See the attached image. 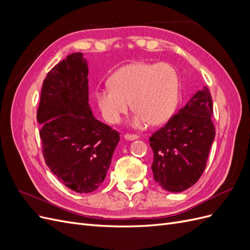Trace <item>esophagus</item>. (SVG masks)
I'll return each instance as SVG.
<instances>
[{
  "mask_svg": "<svg viewBox=\"0 0 250 250\" xmlns=\"http://www.w3.org/2000/svg\"><path fill=\"white\" fill-rule=\"evenodd\" d=\"M124 139L128 140V141H134V140H138L139 137L137 134H129V133H126L124 135Z\"/></svg>",
  "mask_w": 250,
  "mask_h": 250,
  "instance_id": "1",
  "label": "esophagus"
}]
</instances>
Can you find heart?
<instances>
[{"instance_id":"b5f03b06","label":"heart","mask_w":250,"mask_h":250,"mask_svg":"<svg viewBox=\"0 0 250 250\" xmlns=\"http://www.w3.org/2000/svg\"><path fill=\"white\" fill-rule=\"evenodd\" d=\"M109 86L97 90L96 99L104 119L119 123L129 108L135 111L134 127L147 122L158 125L167 121L178 102L179 76L167 62H134L111 75Z\"/></svg>"}]
</instances>
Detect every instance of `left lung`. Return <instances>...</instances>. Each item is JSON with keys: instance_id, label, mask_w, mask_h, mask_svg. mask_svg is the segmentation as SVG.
I'll use <instances>...</instances> for the list:
<instances>
[{"instance_id": "left-lung-1", "label": "left lung", "mask_w": 250, "mask_h": 250, "mask_svg": "<svg viewBox=\"0 0 250 250\" xmlns=\"http://www.w3.org/2000/svg\"><path fill=\"white\" fill-rule=\"evenodd\" d=\"M211 117L213 100L204 86L150 137L154 153L151 169L166 191L183 192L201 177L216 134Z\"/></svg>"}]
</instances>
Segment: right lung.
Masks as SVG:
<instances>
[{
    "label": "right lung",
    "instance_id": "1",
    "mask_svg": "<svg viewBox=\"0 0 250 250\" xmlns=\"http://www.w3.org/2000/svg\"><path fill=\"white\" fill-rule=\"evenodd\" d=\"M87 75L82 53H72L48 73L37 109L44 162L77 193L100 187L120 141L119 132L93 116Z\"/></svg>",
    "mask_w": 250,
    "mask_h": 250
}]
</instances>
